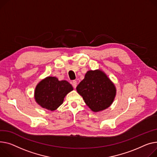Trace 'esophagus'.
Segmentation results:
<instances>
[{
  "label": "esophagus",
  "mask_w": 157,
  "mask_h": 157,
  "mask_svg": "<svg viewBox=\"0 0 157 157\" xmlns=\"http://www.w3.org/2000/svg\"><path fill=\"white\" fill-rule=\"evenodd\" d=\"M72 85L73 88H76V86H77V82H76V81H75V80L72 81Z\"/></svg>",
  "instance_id": "34e87169"
}]
</instances>
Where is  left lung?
I'll use <instances>...</instances> for the list:
<instances>
[{
    "mask_svg": "<svg viewBox=\"0 0 157 157\" xmlns=\"http://www.w3.org/2000/svg\"><path fill=\"white\" fill-rule=\"evenodd\" d=\"M76 90L93 112L108 108L112 103L116 93L114 85L100 70L88 71Z\"/></svg>",
    "mask_w": 157,
    "mask_h": 157,
    "instance_id": "left-lung-1",
    "label": "left lung"
}]
</instances>
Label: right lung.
I'll return each mask as SVG.
<instances>
[{
	"mask_svg": "<svg viewBox=\"0 0 157 157\" xmlns=\"http://www.w3.org/2000/svg\"><path fill=\"white\" fill-rule=\"evenodd\" d=\"M72 90L67 81H59L55 77H47L37 85L35 97L41 107L53 111L63 103L66 95Z\"/></svg>",
	"mask_w": 157,
	"mask_h": 157,
	"instance_id": "1",
	"label": "right lung"
}]
</instances>
